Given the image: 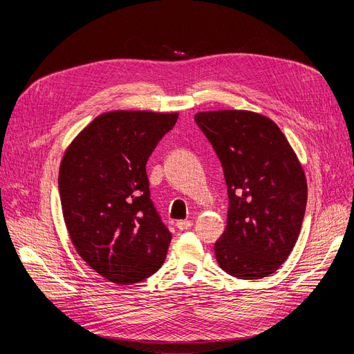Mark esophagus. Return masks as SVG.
<instances>
[{"label": "esophagus", "mask_w": 354, "mask_h": 354, "mask_svg": "<svg viewBox=\"0 0 354 354\" xmlns=\"http://www.w3.org/2000/svg\"><path fill=\"white\" fill-rule=\"evenodd\" d=\"M176 226H177L178 230H187V229L192 227V221H189V220H178Z\"/></svg>", "instance_id": "34e87169"}]
</instances>
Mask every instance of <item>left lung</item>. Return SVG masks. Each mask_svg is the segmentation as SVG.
I'll use <instances>...</instances> for the list:
<instances>
[{
    "label": "left lung",
    "instance_id": "left-lung-1",
    "mask_svg": "<svg viewBox=\"0 0 354 354\" xmlns=\"http://www.w3.org/2000/svg\"><path fill=\"white\" fill-rule=\"evenodd\" d=\"M227 185V226L214 245L221 269L238 279L274 273L298 239L307 180L294 149L270 118L250 111L199 112Z\"/></svg>",
    "mask_w": 354,
    "mask_h": 354
}]
</instances>
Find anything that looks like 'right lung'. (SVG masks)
I'll return each instance as SVG.
<instances>
[{
  "mask_svg": "<svg viewBox=\"0 0 354 354\" xmlns=\"http://www.w3.org/2000/svg\"><path fill=\"white\" fill-rule=\"evenodd\" d=\"M177 118L102 113L62 158L59 192L69 238L81 259L116 285L142 282L164 264L171 233L151 199L146 164Z\"/></svg>",
  "mask_w": 354,
  "mask_h": 354,
  "instance_id": "right-lung-1",
  "label": "right lung"
}]
</instances>
